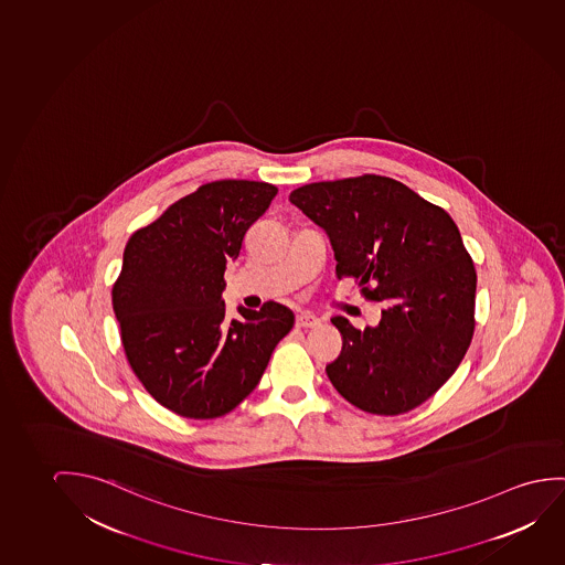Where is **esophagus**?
<instances>
[{"label": "esophagus", "mask_w": 565, "mask_h": 565, "mask_svg": "<svg viewBox=\"0 0 565 565\" xmlns=\"http://www.w3.org/2000/svg\"><path fill=\"white\" fill-rule=\"evenodd\" d=\"M320 319L317 315H312V312L303 311L297 315V327L301 328H315L319 327Z\"/></svg>", "instance_id": "esophagus-1"}]
</instances>
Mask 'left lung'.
Masks as SVG:
<instances>
[{"label": "left lung", "mask_w": 565, "mask_h": 565, "mask_svg": "<svg viewBox=\"0 0 565 565\" xmlns=\"http://www.w3.org/2000/svg\"><path fill=\"white\" fill-rule=\"evenodd\" d=\"M289 202L327 231L335 276L386 305L376 327L334 317L344 338L327 375L353 406L396 416L437 393L475 332L476 271L455 221L388 177L312 182Z\"/></svg>", "instance_id": "obj_1"}]
</instances>
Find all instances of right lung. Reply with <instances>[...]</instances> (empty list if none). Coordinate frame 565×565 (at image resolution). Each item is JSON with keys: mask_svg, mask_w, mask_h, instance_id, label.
<instances>
[{"mask_svg": "<svg viewBox=\"0 0 565 565\" xmlns=\"http://www.w3.org/2000/svg\"><path fill=\"white\" fill-rule=\"evenodd\" d=\"M276 194L268 182L215 180L124 248L113 287L124 352L146 391L179 416L212 419L238 406L294 328L286 305H238V319H230L221 299L227 264Z\"/></svg>", "mask_w": 565, "mask_h": 565, "instance_id": "right-lung-1", "label": "right lung"}]
</instances>
